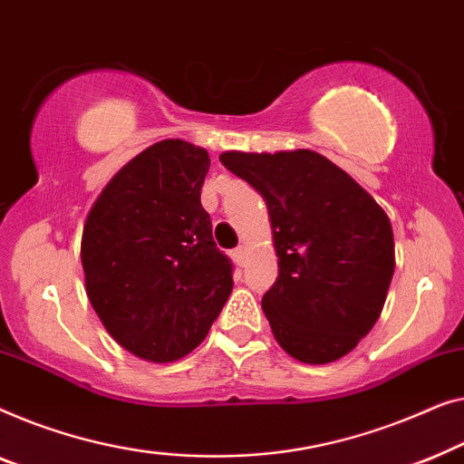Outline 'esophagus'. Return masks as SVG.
<instances>
[{
    "instance_id": "1",
    "label": "esophagus",
    "mask_w": 464,
    "mask_h": 464,
    "mask_svg": "<svg viewBox=\"0 0 464 464\" xmlns=\"http://www.w3.org/2000/svg\"><path fill=\"white\" fill-rule=\"evenodd\" d=\"M231 258H233L235 265L244 266L246 265V250H244V247H235V250L231 252Z\"/></svg>"
}]
</instances>
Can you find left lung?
Instances as JSON below:
<instances>
[{
  "mask_svg": "<svg viewBox=\"0 0 464 464\" xmlns=\"http://www.w3.org/2000/svg\"><path fill=\"white\" fill-rule=\"evenodd\" d=\"M220 161L269 208L279 276L263 311L279 347L315 365L351 353L381 317L393 277L387 214L344 169L309 149L225 151Z\"/></svg>",
  "mask_w": 464,
  "mask_h": 464,
  "instance_id": "1",
  "label": "left lung"
}]
</instances>
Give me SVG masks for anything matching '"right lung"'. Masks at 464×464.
<instances>
[{
    "label": "right lung",
    "instance_id": "obj_1",
    "mask_svg": "<svg viewBox=\"0 0 464 464\" xmlns=\"http://www.w3.org/2000/svg\"><path fill=\"white\" fill-rule=\"evenodd\" d=\"M208 169L206 149L155 142L107 182L83 225L90 303L140 360L168 363L191 353L233 290V265L201 208Z\"/></svg>",
    "mask_w": 464,
    "mask_h": 464
}]
</instances>
